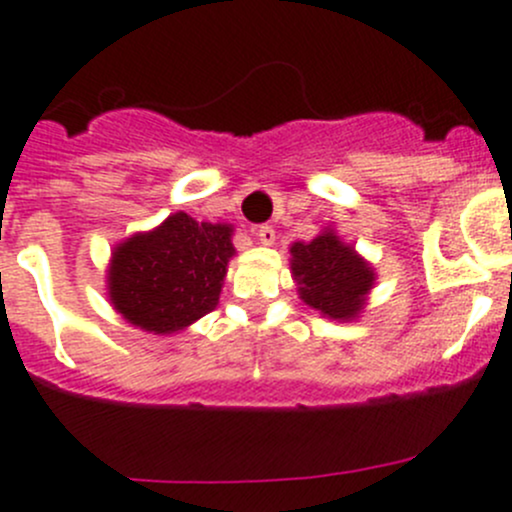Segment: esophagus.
Returning a JSON list of instances; mask_svg holds the SVG:
<instances>
[{
  "label": "esophagus",
  "mask_w": 512,
  "mask_h": 512,
  "mask_svg": "<svg viewBox=\"0 0 512 512\" xmlns=\"http://www.w3.org/2000/svg\"><path fill=\"white\" fill-rule=\"evenodd\" d=\"M255 237L262 242V245H275V227H272V225H260L255 230Z\"/></svg>",
  "instance_id": "34e87169"
}]
</instances>
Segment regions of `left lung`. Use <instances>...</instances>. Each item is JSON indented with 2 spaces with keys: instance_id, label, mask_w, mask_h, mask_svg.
Here are the masks:
<instances>
[{
  "instance_id": "left-lung-1",
  "label": "left lung",
  "mask_w": 512,
  "mask_h": 512,
  "mask_svg": "<svg viewBox=\"0 0 512 512\" xmlns=\"http://www.w3.org/2000/svg\"><path fill=\"white\" fill-rule=\"evenodd\" d=\"M289 255L299 297L309 307L339 322L359 317L376 277L354 247L339 240L334 230H324L312 242H294Z\"/></svg>"
}]
</instances>
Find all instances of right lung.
<instances>
[{
    "label": "right lung",
    "instance_id": "right-lung-1",
    "mask_svg": "<svg viewBox=\"0 0 512 512\" xmlns=\"http://www.w3.org/2000/svg\"><path fill=\"white\" fill-rule=\"evenodd\" d=\"M232 225L170 215L156 230L113 247L108 297L123 319L146 332L173 334L218 307L227 262L235 255Z\"/></svg>",
    "mask_w": 512,
    "mask_h": 512
}]
</instances>
